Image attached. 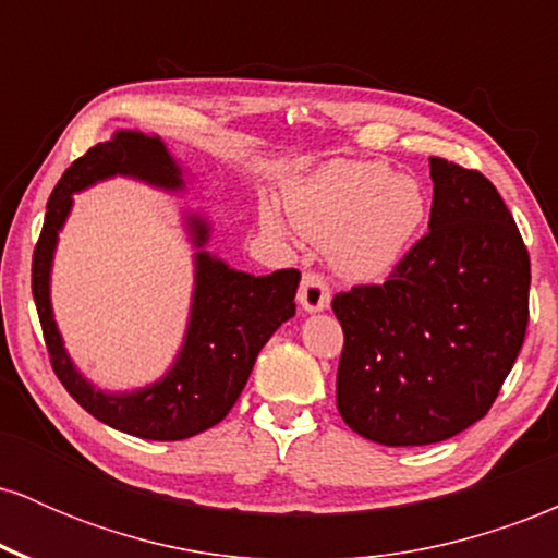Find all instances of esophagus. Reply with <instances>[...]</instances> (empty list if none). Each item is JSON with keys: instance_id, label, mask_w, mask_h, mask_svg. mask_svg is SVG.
Here are the masks:
<instances>
[{"instance_id": "esophagus-1", "label": "esophagus", "mask_w": 558, "mask_h": 558, "mask_svg": "<svg viewBox=\"0 0 558 558\" xmlns=\"http://www.w3.org/2000/svg\"><path fill=\"white\" fill-rule=\"evenodd\" d=\"M299 304H301V310L310 312V315L328 310L330 306V288L317 272H306L304 280H301Z\"/></svg>"}]
</instances>
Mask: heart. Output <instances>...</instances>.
Wrapping results in <instances>:
<instances>
[{
  "mask_svg": "<svg viewBox=\"0 0 558 558\" xmlns=\"http://www.w3.org/2000/svg\"><path fill=\"white\" fill-rule=\"evenodd\" d=\"M286 213L304 239L328 248L332 270L377 280L407 259L427 222L425 185L386 162H330L286 189ZM262 228L283 239L286 220L262 209Z\"/></svg>",
  "mask_w": 558,
  "mask_h": 558,
  "instance_id": "b5f03b06",
  "label": "heart"
}]
</instances>
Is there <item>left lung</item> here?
<instances>
[{
	"instance_id": "8db88e82",
	"label": "left lung",
	"mask_w": 558,
	"mask_h": 558,
	"mask_svg": "<svg viewBox=\"0 0 558 558\" xmlns=\"http://www.w3.org/2000/svg\"><path fill=\"white\" fill-rule=\"evenodd\" d=\"M430 233L383 286L332 299L336 401L380 446H430L488 414L527 330L530 257L488 178L430 157Z\"/></svg>"
}]
</instances>
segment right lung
I'll list each match as a JSON object with an SVG mask.
<instances>
[{
	"instance_id": "right-lung-1",
	"label": "right lung",
	"mask_w": 558,
	"mask_h": 558,
	"mask_svg": "<svg viewBox=\"0 0 558 558\" xmlns=\"http://www.w3.org/2000/svg\"><path fill=\"white\" fill-rule=\"evenodd\" d=\"M112 178H131L165 194H185L191 172L155 133L120 128L65 170L47 204L34 252V301L52 367L68 393L114 430L146 440H183L215 427L246 386L262 345L296 315L299 270L252 275L207 252L213 222L181 209L194 248V291L189 323L175 360L155 383L131 390H105L81 373L65 349L52 310V267L60 233L73 213V194Z\"/></svg>"
}]
</instances>
